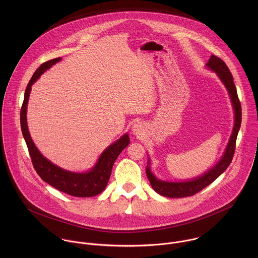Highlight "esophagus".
<instances>
[{
  "label": "esophagus",
  "mask_w": 258,
  "mask_h": 258,
  "mask_svg": "<svg viewBox=\"0 0 258 258\" xmlns=\"http://www.w3.org/2000/svg\"><path fill=\"white\" fill-rule=\"evenodd\" d=\"M134 134H140L143 130H144V124L142 122H137L133 125V128H132Z\"/></svg>",
  "instance_id": "1"
}]
</instances>
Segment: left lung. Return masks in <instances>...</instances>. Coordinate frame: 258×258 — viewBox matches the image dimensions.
I'll use <instances>...</instances> for the list:
<instances>
[{
  "label": "left lung",
  "instance_id": "8db88e82",
  "mask_svg": "<svg viewBox=\"0 0 258 258\" xmlns=\"http://www.w3.org/2000/svg\"><path fill=\"white\" fill-rule=\"evenodd\" d=\"M207 67L211 70H213L215 73L219 75L221 81L225 85L226 89L228 90V93L230 95V99L233 105L234 109V127L232 130V134L230 136L229 142L226 146L225 152L223 154V157L221 158V161L209 172L204 174L203 176L185 182H180V183H172V182H165L158 180L152 173L151 170L147 166L146 168V174H147L149 182L152 185L153 189L168 198H184V197H190L208 186L209 184H212L220 175H221L229 166L231 163V160L234 155L235 151V142L238 134V130L240 128L241 124V105L240 101L237 96V91L235 84L233 82L232 74L229 72L227 66L223 60H221L220 57L216 55H212L209 59V62L207 63Z\"/></svg>",
  "mask_w": 258,
  "mask_h": 258
}]
</instances>
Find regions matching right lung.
I'll use <instances>...</instances> for the list:
<instances>
[{"instance_id": "right-lung-1", "label": "right lung", "mask_w": 258, "mask_h": 258, "mask_svg": "<svg viewBox=\"0 0 258 258\" xmlns=\"http://www.w3.org/2000/svg\"><path fill=\"white\" fill-rule=\"evenodd\" d=\"M59 60L60 57H56L43 62L39 66L36 73L32 76L26 88L24 102L21 108V128L23 136L29 149L33 166L37 171V175L45 183L50 184L51 186L55 187L56 189L62 192H66L74 197H93L103 191V189L106 187L110 178L111 171L114 162L119 156V154L129 145L130 140L127 134L122 136L119 140L113 143L101 154V156L98 159V162L91 171L81 174L62 170L61 168L53 165L51 162L46 160L39 153V151L37 150L31 138L27 125L28 100L34 82L46 70H48L51 66L58 62Z\"/></svg>"}]
</instances>
